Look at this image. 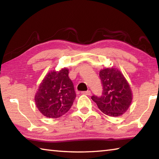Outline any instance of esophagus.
<instances>
[{
    "label": "esophagus",
    "mask_w": 159,
    "mask_h": 159,
    "mask_svg": "<svg viewBox=\"0 0 159 159\" xmlns=\"http://www.w3.org/2000/svg\"><path fill=\"white\" fill-rule=\"evenodd\" d=\"M83 95H90L91 92L90 90H87V91H84V92L81 93Z\"/></svg>",
    "instance_id": "1"
}]
</instances>
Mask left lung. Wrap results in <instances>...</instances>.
Listing matches in <instances>:
<instances>
[{
	"label": "left lung",
	"mask_w": 159,
	"mask_h": 159,
	"mask_svg": "<svg viewBox=\"0 0 159 159\" xmlns=\"http://www.w3.org/2000/svg\"><path fill=\"white\" fill-rule=\"evenodd\" d=\"M103 93L92 99L104 114L116 117L127 111L133 100V92L128 80L119 69L104 68L99 71Z\"/></svg>",
	"instance_id": "left-lung-1"
}]
</instances>
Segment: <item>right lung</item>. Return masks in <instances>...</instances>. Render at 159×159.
Here are the masks:
<instances>
[{
    "mask_svg": "<svg viewBox=\"0 0 159 159\" xmlns=\"http://www.w3.org/2000/svg\"><path fill=\"white\" fill-rule=\"evenodd\" d=\"M76 98L69 69L50 70L40 83L34 100L39 111L45 117L56 118L65 114Z\"/></svg>",
    "mask_w": 159,
    "mask_h": 159,
    "instance_id": "add662e5",
    "label": "right lung"
}]
</instances>
